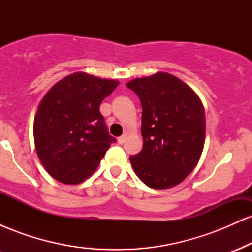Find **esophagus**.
Masks as SVG:
<instances>
[{
  "label": "esophagus",
  "mask_w": 252,
  "mask_h": 252,
  "mask_svg": "<svg viewBox=\"0 0 252 252\" xmlns=\"http://www.w3.org/2000/svg\"><path fill=\"white\" fill-rule=\"evenodd\" d=\"M126 134L122 135V136H120V137L117 138L118 143H120V144H123L124 142H126Z\"/></svg>",
  "instance_id": "34e87169"
}]
</instances>
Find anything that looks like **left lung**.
I'll return each mask as SVG.
<instances>
[{"label": "left lung", "instance_id": "obj_1", "mask_svg": "<svg viewBox=\"0 0 252 252\" xmlns=\"http://www.w3.org/2000/svg\"><path fill=\"white\" fill-rule=\"evenodd\" d=\"M126 86L142 105L143 147L129 156L136 175L154 189H167L186 179L199 162L206 120L200 98L166 72L136 78Z\"/></svg>", "mask_w": 252, "mask_h": 252}]
</instances>
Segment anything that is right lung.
Masks as SVG:
<instances>
[{"mask_svg": "<svg viewBox=\"0 0 252 252\" xmlns=\"http://www.w3.org/2000/svg\"><path fill=\"white\" fill-rule=\"evenodd\" d=\"M118 84L76 72L59 80L42 98L33 132L37 156L52 178L63 184H80L116 142L99 105Z\"/></svg>", "mask_w": 252, "mask_h": 252, "instance_id": "add662e5", "label": "right lung"}]
</instances>
